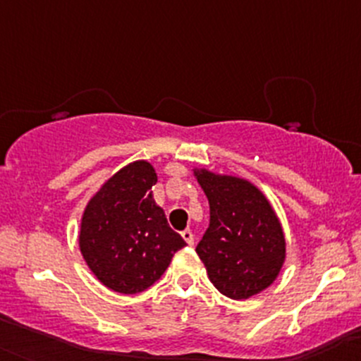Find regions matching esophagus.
Here are the masks:
<instances>
[{"label":"esophagus","mask_w":361,"mask_h":361,"mask_svg":"<svg viewBox=\"0 0 361 361\" xmlns=\"http://www.w3.org/2000/svg\"><path fill=\"white\" fill-rule=\"evenodd\" d=\"M181 235H183V239H185V241H187V245H194V232H192L190 231V228H187V231H183V232H181Z\"/></svg>","instance_id":"1"}]
</instances>
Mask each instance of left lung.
Instances as JSON below:
<instances>
[{
  "label": "left lung",
  "mask_w": 361,
  "mask_h": 361,
  "mask_svg": "<svg viewBox=\"0 0 361 361\" xmlns=\"http://www.w3.org/2000/svg\"><path fill=\"white\" fill-rule=\"evenodd\" d=\"M194 176L209 201V227L195 248L209 281L234 300L264 292L286 257L285 232L271 202L245 178L199 167Z\"/></svg>",
  "instance_id": "left-lung-1"
}]
</instances>
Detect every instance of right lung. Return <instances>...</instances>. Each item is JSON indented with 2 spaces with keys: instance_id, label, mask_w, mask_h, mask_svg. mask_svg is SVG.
<instances>
[{
  "instance_id": "add662e5",
  "label": "right lung",
  "mask_w": 361,
  "mask_h": 361,
  "mask_svg": "<svg viewBox=\"0 0 361 361\" xmlns=\"http://www.w3.org/2000/svg\"><path fill=\"white\" fill-rule=\"evenodd\" d=\"M157 173L147 160L127 164L94 194L80 224L83 260L106 288L133 295L154 285L187 246L152 195Z\"/></svg>"
}]
</instances>
